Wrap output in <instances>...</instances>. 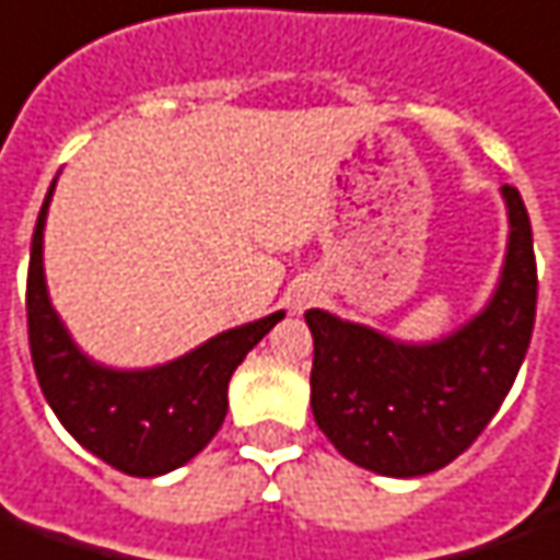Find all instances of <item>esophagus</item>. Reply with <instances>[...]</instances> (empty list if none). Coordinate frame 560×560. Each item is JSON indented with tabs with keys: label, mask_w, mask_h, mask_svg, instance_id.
I'll list each match as a JSON object with an SVG mask.
<instances>
[{
	"label": "esophagus",
	"mask_w": 560,
	"mask_h": 560,
	"mask_svg": "<svg viewBox=\"0 0 560 560\" xmlns=\"http://www.w3.org/2000/svg\"><path fill=\"white\" fill-rule=\"evenodd\" d=\"M318 296H320L318 281H308V279L296 281L291 291H288V308H291L293 315H303V312H306Z\"/></svg>",
	"instance_id": "obj_1"
}]
</instances>
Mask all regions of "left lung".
I'll list each match as a JSON object with an SVG mask.
<instances>
[{
  "instance_id": "obj_1",
  "label": "left lung",
  "mask_w": 560,
  "mask_h": 560,
  "mask_svg": "<svg viewBox=\"0 0 560 560\" xmlns=\"http://www.w3.org/2000/svg\"><path fill=\"white\" fill-rule=\"evenodd\" d=\"M506 252L485 306L436 339H397L370 324L308 308L315 339L312 416L336 452L363 470L416 479L452 464L510 394L537 315L530 218L500 187Z\"/></svg>"
}]
</instances>
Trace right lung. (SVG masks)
<instances>
[{
	"mask_svg": "<svg viewBox=\"0 0 560 560\" xmlns=\"http://www.w3.org/2000/svg\"><path fill=\"white\" fill-rule=\"evenodd\" d=\"M54 187L57 178L35 221L26 279L30 351L45 400L62 428L115 470L142 479L178 470L212 443L224 424L230 375L284 312L230 327L154 366H108L90 358L50 303L45 279V224Z\"/></svg>",
	"mask_w": 560,
	"mask_h": 560,
	"instance_id": "1",
	"label": "right lung"
}]
</instances>
